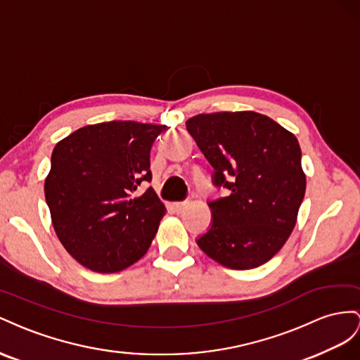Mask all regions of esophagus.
<instances>
[{"instance_id":"esophagus-1","label":"esophagus","mask_w":360,"mask_h":360,"mask_svg":"<svg viewBox=\"0 0 360 360\" xmlns=\"http://www.w3.org/2000/svg\"><path fill=\"white\" fill-rule=\"evenodd\" d=\"M173 210H174V212H182L184 211V208L187 207V202H174L173 205Z\"/></svg>"}]
</instances>
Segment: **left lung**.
I'll return each instance as SVG.
<instances>
[{"instance_id":"obj_1","label":"left lung","mask_w":360,"mask_h":360,"mask_svg":"<svg viewBox=\"0 0 360 360\" xmlns=\"http://www.w3.org/2000/svg\"><path fill=\"white\" fill-rule=\"evenodd\" d=\"M187 129L229 196L210 202L212 224L198 240L211 259L250 270L279 252L306 191L302 149L292 132L255 111L190 117Z\"/></svg>"}]
</instances>
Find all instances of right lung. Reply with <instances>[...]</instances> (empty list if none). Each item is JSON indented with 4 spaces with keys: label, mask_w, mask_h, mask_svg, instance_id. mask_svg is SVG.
Returning <instances> with one entry per match:
<instances>
[{
    "label": "right lung",
    "mask_w": 360,
    "mask_h": 360,
    "mask_svg": "<svg viewBox=\"0 0 360 360\" xmlns=\"http://www.w3.org/2000/svg\"><path fill=\"white\" fill-rule=\"evenodd\" d=\"M166 125L112 120L60 140L45 178L54 231L68 253L96 273H117L146 255L166 207L150 181V148Z\"/></svg>",
    "instance_id": "obj_1"
}]
</instances>
